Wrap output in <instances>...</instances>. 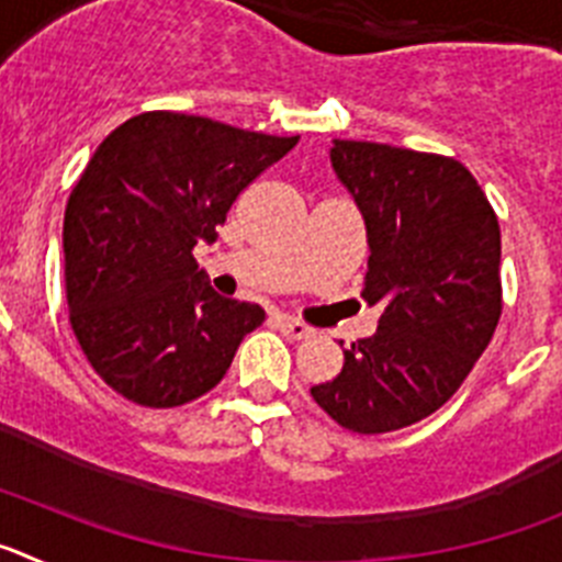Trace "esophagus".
Masks as SVG:
<instances>
[{"mask_svg":"<svg viewBox=\"0 0 562 562\" xmlns=\"http://www.w3.org/2000/svg\"><path fill=\"white\" fill-rule=\"evenodd\" d=\"M278 329L284 331V337H290V340H306V337H312L310 326L286 315H278Z\"/></svg>","mask_w":562,"mask_h":562,"instance_id":"esophagus-1","label":"esophagus"}]
</instances>
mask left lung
<instances>
[{
    "mask_svg": "<svg viewBox=\"0 0 562 562\" xmlns=\"http://www.w3.org/2000/svg\"><path fill=\"white\" fill-rule=\"evenodd\" d=\"M329 160L366 225L362 297L382 315L312 400L355 434H389L441 408L493 340L498 220L453 157L331 140Z\"/></svg>",
    "mask_w": 562,
    "mask_h": 562,
    "instance_id": "1",
    "label": "left lung"
}]
</instances>
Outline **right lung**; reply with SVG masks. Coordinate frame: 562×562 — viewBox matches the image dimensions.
Listing matches in <instances>:
<instances>
[{"label": "right lung", "instance_id": "right-lung-1", "mask_svg": "<svg viewBox=\"0 0 562 562\" xmlns=\"http://www.w3.org/2000/svg\"><path fill=\"white\" fill-rule=\"evenodd\" d=\"M301 137L180 112L137 114L92 154L64 213L72 331L106 385L177 408L220 385L265 310L222 297L193 247Z\"/></svg>", "mask_w": 562, "mask_h": 562}]
</instances>
